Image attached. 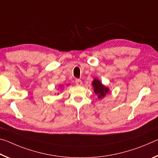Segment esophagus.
<instances>
[{
    "label": "esophagus",
    "mask_w": 158,
    "mask_h": 158,
    "mask_svg": "<svg viewBox=\"0 0 158 158\" xmlns=\"http://www.w3.org/2000/svg\"><path fill=\"white\" fill-rule=\"evenodd\" d=\"M75 84L77 85H82V81L81 79H76L75 80Z\"/></svg>",
    "instance_id": "1"
}]
</instances>
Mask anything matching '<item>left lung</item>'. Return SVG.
I'll list each match as a JSON object with an SVG mask.
<instances>
[{
  "instance_id": "8db88e82",
  "label": "left lung",
  "mask_w": 158,
  "mask_h": 158,
  "mask_svg": "<svg viewBox=\"0 0 158 158\" xmlns=\"http://www.w3.org/2000/svg\"><path fill=\"white\" fill-rule=\"evenodd\" d=\"M92 85L93 88H94L93 90H94L95 94L98 95V98L99 99L105 98L106 94H107L109 91L108 88L105 86L98 79H94V80L93 81Z\"/></svg>"
}]
</instances>
